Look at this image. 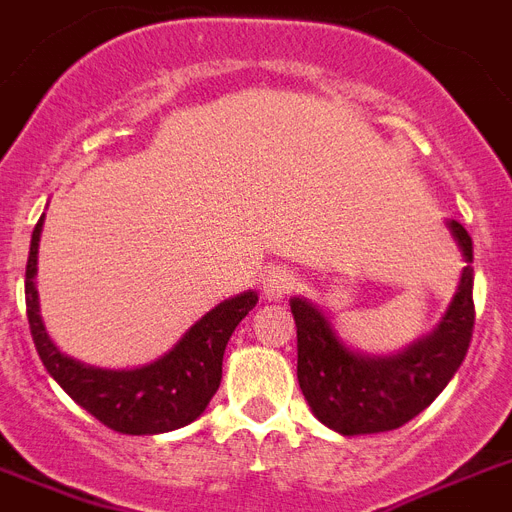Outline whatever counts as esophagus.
Instances as JSON below:
<instances>
[{
  "label": "esophagus",
  "instance_id": "34e87169",
  "mask_svg": "<svg viewBox=\"0 0 512 512\" xmlns=\"http://www.w3.org/2000/svg\"><path fill=\"white\" fill-rule=\"evenodd\" d=\"M294 289V273L286 268H268L263 273V281H260V292L268 302H278L284 299L286 294H292Z\"/></svg>",
  "mask_w": 512,
  "mask_h": 512
}]
</instances>
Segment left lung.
<instances>
[{
	"label": "left lung",
	"mask_w": 512,
	"mask_h": 512,
	"mask_svg": "<svg viewBox=\"0 0 512 512\" xmlns=\"http://www.w3.org/2000/svg\"><path fill=\"white\" fill-rule=\"evenodd\" d=\"M447 226L465 263H473L468 231L458 220ZM289 305L297 323L299 389L315 418L344 436L400 429L426 410L463 365L476 321L471 265L463 268L458 292L439 326L389 357L352 352L307 299L294 297Z\"/></svg>",
	"instance_id": "1"
}]
</instances>
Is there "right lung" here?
Masks as SVG:
<instances>
[{
    "mask_svg": "<svg viewBox=\"0 0 512 512\" xmlns=\"http://www.w3.org/2000/svg\"><path fill=\"white\" fill-rule=\"evenodd\" d=\"M41 226L44 215L33 228L28 252L26 313L33 344L49 376L68 392L70 400H76L86 413L120 434H165L197 421L218 392L228 339L244 315L257 305V294L244 292L220 302L155 363L134 371H105L83 365L54 347L39 315V292L33 278Z\"/></svg>",
    "mask_w": 512,
    "mask_h": 512,
    "instance_id": "obj_1",
    "label": "right lung"
}]
</instances>
